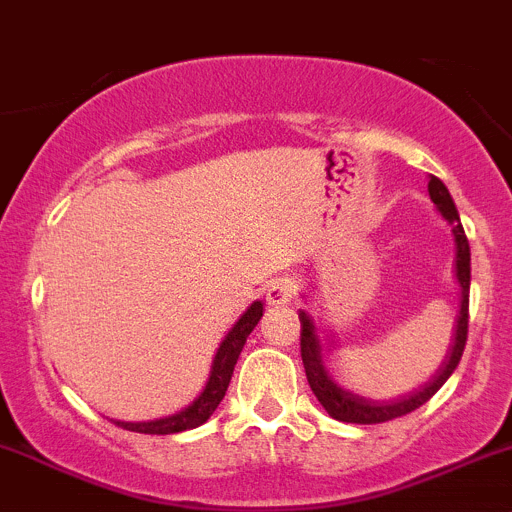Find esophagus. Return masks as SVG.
<instances>
[{
    "mask_svg": "<svg viewBox=\"0 0 512 512\" xmlns=\"http://www.w3.org/2000/svg\"><path fill=\"white\" fill-rule=\"evenodd\" d=\"M297 294V285H294L292 277H280V280H272L267 285V302L275 304V307H285Z\"/></svg>",
    "mask_w": 512,
    "mask_h": 512,
    "instance_id": "34e87169",
    "label": "esophagus"
}]
</instances>
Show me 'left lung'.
Returning <instances> with one entry per match:
<instances>
[{
  "mask_svg": "<svg viewBox=\"0 0 512 512\" xmlns=\"http://www.w3.org/2000/svg\"><path fill=\"white\" fill-rule=\"evenodd\" d=\"M428 195H431L433 205L438 208V213L448 220V225H453V237H456V280L461 285V312H458V324L456 334H453V344L448 349L446 361L438 366L436 374L426 381L423 386H418L411 394L399 396V399L391 401H371L364 396L352 394V391L342 389L337 381L329 376L327 366H324L322 356V344H319L317 327H314V319L307 312H299V322H302V337H299V349H302V361L304 371H307V381L312 386L314 396L319 399V404L324 406L329 416L337 418L344 423H384L391 418H399L416 411L418 406L426 404L438 389L448 381V376L456 371L458 361H461L463 349H466L468 339V292H471V247H468V237L463 232L461 218H458V210L453 205L451 193H448L446 185L431 175L428 180Z\"/></svg>",
  "mask_w": 512,
  "mask_h": 512,
  "instance_id": "8db88e82",
  "label": "left lung"
}]
</instances>
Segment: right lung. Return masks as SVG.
<instances>
[{
	"mask_svg": "<svg viewBox=\"0 0 512 512\" xmlns=\"http://www.w3.org/2000/svg\"><path fill=\"white\" fill-rule=\"evenodd\" d=\"M262 317V302H252L247 307V312L242 314L240 319L235 322V327L227 332V337L220 344L218 354L213 359V369H210L208 384L205 389L200 391L198 399L188 406V409L178 411L173 416L165 418H156V421H113L116 426L126 428V431H136V433H156V436H168V433H180L188 431V428H198L213 416V411L218 409V404L223 401L227 386H230L232 379V369L237 364V356H240L242 347H245L247 337H250L252 329L257 327Z\"/></svg>",
	"mask_w": 512,
	"mask_h": 512,
	"instance_id": "obj_1",
	"label": "right lung"
}]
</instances>
